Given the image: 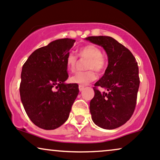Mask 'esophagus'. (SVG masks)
<instances>
[{"label": "esophagus", "instance_id": "obj_1", "mask_svg": "<svg viewBox=\"0 0 160 160\" xmlns=\"http://www.w3.org/2000/svg\"><path fill=\"white\" fill-rule=\"evenodd\" d=\"M78 89H79L80 91H82L84 89V85H79V86H78Z\"/></svg>", "mask_w": 160, "mask_h": 160}]
</instances>
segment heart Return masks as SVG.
Masks as SVG:
<instances>
[{
	"instance_id": "b5f03b06",
	"label": "heart",
	"mask_w": 160,
	"mask_h": 160,
	"mask_svg": "<svg viewBox=\"0 0 160 160\" xmlns=\"http://www.w3.org/2000/svg\"><path fill=\"white\" fill-rule=\"evenodd\" d=\"M78 54L80 58H88L86 69H89L83 72H77L70 77V82L72 83L85 85L93 82L97 78V73H102L106 69L108 61L102 51L95 45L88 44L81 47L78 50ZM77 56L72 53L69 54L66 58V66L70 72H74L77 63Z\"/></svg>"
}]
</instances>
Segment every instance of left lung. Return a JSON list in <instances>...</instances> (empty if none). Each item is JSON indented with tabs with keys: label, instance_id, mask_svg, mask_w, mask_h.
<instances>
[{
	"label": "left lung",
	"instance_id": "left-lung-1",
	"mask_svg": "<svg viewBox=\"0 0 160 160\" xmlns=\"http://www.w3.org/2000/svg\"><path fill=\"white\" fill-rule=\"evenodd\" d=\"M86 39L102 46L108 58L105 74L93 87L95 95L90 102L92 119L101 128L116 129L130 119L136 108L140 84L138 63L132 52L112 37ZM99 87L107 91L101 92Z\"/></svg>",
	"mask_w": 160,
	"mask_h": 160
}]
</instances>
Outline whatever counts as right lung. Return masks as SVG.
Instances as JSON below:
<instances>
[{
  "mask_svg": "<svg viewBox=\"0 0 160 160\" xmlns=\"http://www.w3.org/2000/svg\"><path fill=\"white\" fill-rule=\"evenodd\" d=\"M75 39H60L32 53L22 67L20 97L28 118L36 126L54 129L64 123L78 94L68 78L66 58Z\"/></svg>",
  "mask_w": 160,
  "mask_h": 160,
  "instance_id": "add662e5",
  "label": "right lung"
}]
</instances>
